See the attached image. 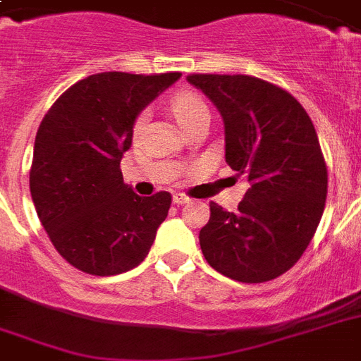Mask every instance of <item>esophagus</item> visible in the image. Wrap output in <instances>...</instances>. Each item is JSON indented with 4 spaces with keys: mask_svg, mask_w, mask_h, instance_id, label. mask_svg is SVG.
<instances>
[{
    "mask_svg": "<svg viewBox=\"0 0 361 361\" xmlns=\"http://www.w3.org/2000/svg\"><path fill=\"white\" fill-rule=\"evenodd\" d=\"M172 200H174V204H178V206H181V204L191 202V198L185 197V195H183V192H176L174 197H172Z\"/></svg>",
    "mask_w": 361,
    "mask_h": 361,
    "instance_id": "esophagus-1",
    "label": "esophagus"
}]
</instances>
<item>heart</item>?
<instances>
[{
    "label": "heart",
    "mask_w": 361,
    "mask_h": 361,
    "mask_svg": "<svg viewBox=\"0 0 361 361\" xmlns=\"http://www.w3.org/2000/svg\"><path fill=\"white\" fill-rule=\"evenodd\" d=\"M170 109L174 112L176 120L180 121L185 129L195 121L209 118L208 104L204 103L202 97H198L197 93L187 92V90H181V92L172 95ZM144 123H146V114H140L135 121V135H140L142 129H144Z\"/></svg>",
    "instance_id": "heart-1"
}]
</instances>
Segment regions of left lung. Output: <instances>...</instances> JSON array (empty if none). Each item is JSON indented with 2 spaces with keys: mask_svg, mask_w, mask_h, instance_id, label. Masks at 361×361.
<instances>
[{
  "mask_svg": "<svg viewBox=\"0 0 361 361\" xmlns=\"http://www.w3.org/2000/svg\"><path fill=\"white\" fill-rule=\"evenodd\" d=\"M219 109L225 159L249 183L236 214L209 202L204 258L240 283H264L294 266L313 240L328 195L314 125L283 87L247 75H189Z\"/></svg>",
  "mask_w": 361,
  "mask_h": 361,
  "instance_id": "1",
  "label": "left lung"
}]
</instances>
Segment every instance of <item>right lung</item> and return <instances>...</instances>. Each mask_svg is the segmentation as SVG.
<instances>
[{
	"mask_svg": "<svg viewBox=\"0 0 361 361\" xmlns=\"http://www.w3.org/2000/svg\"><path fill=\"white\" fill-rule=\"evenodd\" d=\"M181 73H97L76 82L42 118L30 191L61 257L90 275H118L147 257L172 197H138L120 163L142 110Z\"/></svg>",
	"mask_w": 361,
	"mask_h": 361,
	"instance_id": "add662e5",
	"label": "right lung"
}]
</instances>
